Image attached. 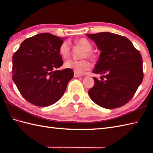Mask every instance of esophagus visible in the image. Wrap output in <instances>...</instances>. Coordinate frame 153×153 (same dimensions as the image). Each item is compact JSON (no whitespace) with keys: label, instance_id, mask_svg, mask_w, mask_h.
Masks as SVG:
<instances>
[{"label":"esophagus","instance_id":"1","mask_svg":"<svg viewBox=\"0 0 153 153\" xmlns=\"http://www.w3.org/2000/svg\"><path fill=\"white\" fill-rule=\"evenodd\" d=\"M80 76H81V74H79L78 73H76V72L74 73V77H79Z\"/></svg>","mask_w":153,"mask_h":153}]
</instances>
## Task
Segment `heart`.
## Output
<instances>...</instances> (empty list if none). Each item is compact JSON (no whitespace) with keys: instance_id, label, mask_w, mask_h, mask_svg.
<instances>
[{"instance_id":"b5f03b06","label":"heart","mask_w":153,"mask_h":153,"mask_svg":"<svg viewBox=\"0 0 153 153\" xmlns=\"http://www.w3.org/2000/svg\"><path fill=\"white\" fill-rule=\"evenodd\" d=\"M76 43L79 46L82 47L85 51H87L86 54L84 55V57L87 56V57L90 58L91 59L95 60V54L91 52V51L93 48L92 45L87 39H78L76 40ZM58 52H59L60 56L64 58H66L69 56L70 54V44L69 42L67 41H63L60 45L59 48H58ZM64 66L66 68L73 70L75 72L82 74L85 71L89 69L91 67V64L87 60H76L73 59H70L65 62Z\"/></svg>"}]
</instances>
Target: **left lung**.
Here are the masks:
<instances>
[{"instance_id": "left-lung-1", "label": "left lung", "mask_w": 153, "mask_h": 153, "mask_svg": "<svg viewBox=\"0 0 153 153\" xmlns=\"http://www.w3.org/2000/svg\"><path fill=\"white\" fill-rule=\"evenodd\" d=\"M87 35L101 51L93 72L106 78L99 81L93 77L95 85L88 92L90 98L105 108L122 106L131 99L142 83L141 55L122 35L109 32Z\"/></svg>"}]
</instances>
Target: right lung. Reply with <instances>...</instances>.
Instances as JSON below:
<instances>
[{"mask_svg":"<svg viewBox=\"0 0 153 153\" xmlns=\"http://www.w3.org/2000/svg\"><path fill=\"white\" fill-rule=\"evenodd\" d=\"M63 38L48 33L27 38L12 56V79L28 102L48 106L57 102L74 77L72 70L56 69L63 61L58 52Z\"/></svg>","mask_w":153,"mask_h":153,"instance_id":"right-lung-1","label":"right lung"}]
</instances>
